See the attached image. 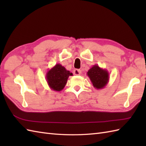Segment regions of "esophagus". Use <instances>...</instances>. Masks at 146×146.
Here are the masks:
<instances>
[{"instance_id":"obj_1","label":"esophagus","mask_w":146,"mask_h":146,"mask_svg":"<svg viewBox=\"0 0 146 146\" xmlns=\"http://www.w3.org/2000/svg\"><path fill=\"white\" fill-rule=\"evenodd\" d=\"M82 73V71L80 70H78V69H75L73 71V74L75 75H80V74Z\"/></svg>"}]
</instances>
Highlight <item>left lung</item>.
Masks as SVG:
<instances>
[{"label": "left lung", "mask_w": 146, "mask_h": 146, "mask_svg": "<svg viewBox=\"0 0 146 146\" xmlns=\"http://www.w3.org/2000/svg\"><path fill=\"white\" fill-rule=\"evenodd\" d=\"M86 75L89 77L94 87L96 89H102L105 87L109 82L108 71L95 64L90 69Z\"/></svg>", "instance_id": "1"}]
</instances>
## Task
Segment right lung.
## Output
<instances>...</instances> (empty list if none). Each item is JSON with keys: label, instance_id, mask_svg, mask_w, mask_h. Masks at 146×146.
Segmentation results:
<instances>
[{"label": "right lung", "instance_id": "1", "mask_svg": "<svg viewBox=\"0 0 146 146\" xmlns=\"http://www.w3.org/2000/svg\"><path fill=\"white\" fill-rule=\"evenodd\" d=\"M72 75L73 73H70L61 64H56L47 71L46 79L52 90L60 92L64 88L69 76Z\"/></svg>", "mask_w": 146, "mask_h": 146}]
</instances>
